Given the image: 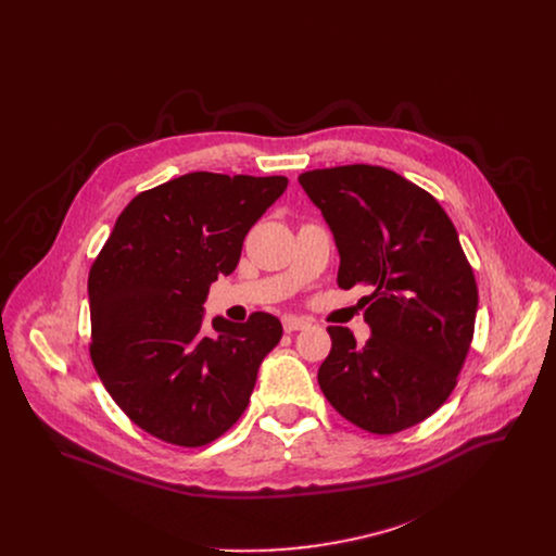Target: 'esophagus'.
I'll return each mask as SVG.
<instances>
[{"instance_id": "1", "label": "esophagus", "mask_w": 556, "mask_h": 556, "mask_svg": "<svg viewBox=\"0 0 556 556\" xmlns=\"http://www.w3.org/2000/svg\"><path fill=\"white\" fill-rule=\"evenodd\" d=\"M309 326L312 324L307 319H301V316H286V319H283V330L286 332H299V330H305Z\"/></svg>"}]
</instances>
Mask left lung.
I'll list each match as a JSON object with an SVG mask.
<instances>
[{
  "label": "left lung",
  "instance_id": "8db88e82",
  "mask_svg": "<svg viewBox=\"0 0 556 556\" xmlns=\"http://www.w3.org/2000/svg\"><path fill=\"white\" fill-rule=\"evenodd\" d=\"M299 185L334 235L337 283L374 290L365 345L328 328L326 399L371 433L414 427L448 399L472 341L478 286L457 230L433 195L384 167L314 169Z\"/></svg>",
  "mask_w": 556,
  "mask_h": 556
}]
</instances>
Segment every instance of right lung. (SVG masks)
<instances>
[{
	"mask_svg": "<svg viewBox=\"0 0 556 556\" xmlns=\"http://www.w3.org/2000/svg\"><path fill=\"white\" fill-rule=\"evenodd\" d=\"M286 187L283 176L193 172L136 195L118 215L88 279L90 352L116 405L147 433L202 446L249 407L281 321L268 312L249 324L213 316L204 332V301Z\"/></svg>",
	"mask_w": 556,
	"mask_h": 556,
	"instance_id": "right-lung-1",
	"label": "right lung"
}]
</instances>
